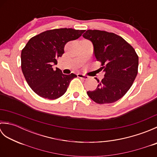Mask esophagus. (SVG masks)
Wrapping results in <instances>:
<instances>
[{"label": "esophagus", "mask_w": 157, "mask_h": 157, "mask_svg": "<svg viewBox=\"0 0 157 157\" xmlns=\"http://www.w3.org/2000/svg\"><path fill=\"white\" fill-rule=\"evenodd\" d=\"M78 77L79 78H82V79H88V77L87 75H85L84 74H82V73H78Z\"/></svg>", "instance_id": "esophagus-1"}]
</instances>
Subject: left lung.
<instances>
[{
    "label": "left lung",
    "mask_w": 157,
    "mask_h": 157,
    "mask_svg": "<svg viewBox=\"0 0 157 157\" xmlns=\"http://www.w3.org/2000/svg\"><path fill=\"white\" fill-rule=\"evenodd\" d=\"M83 37L94 46L96 61L101 62L105 72L95 90L87 94L98 104L117 101L124 96L134 83L138 74V56L134 48L121 36L114 33L88 29Z\"/></svg>",
    "instance_id": "8db88e82"
}]
</instances>
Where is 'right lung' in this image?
<instances>
[{
    "mask_svg": "<svg viewBox=\"0 0 157 157\" xmlns=\"http://www.w3.org/2000/svg\"><path fill=\"white\" fill-rule=\"evenodd\" d=\"M85 30L60 28L47 30L32 37L21 51V69L32 90L42 98L56 99L65 94L77 75H65L53 65L64 53L65 45L78 39Z\"/></svg>",
    "mask_w": 157,
    "mask_h": 157,
    "instance_id": "1",
    "label": "right lung"
}]
</instances>
